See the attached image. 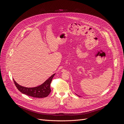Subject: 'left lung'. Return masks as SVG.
<instances>
[{
  "instance_id": "8db88e82",
  "label": "left lung",
  "mask_w": 124,
  "mask_h": 124,
  "mask_svg": "<svg viewBox=\"0 0 124 124\" xmlns=\"http://www.w3.org/2000/svg\"><path fill=\"white\" fill-rule=\"evenodd\" d=\"M78 96H79V97H80V96H78Z\"/></svg>"
}]
</instances>
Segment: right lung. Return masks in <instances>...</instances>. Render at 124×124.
I'll return each mask as SVG.
<instances>
[{"mask_svg": "<svg viewBox=\"0 0 124 124\" xmlns=\"http://www.w3.org/2000/svg\"><path fill=\"white\" fill-rule=\"evenodd\" d=\"M55 74H53L45 81L43 84L35 87H26L18 84L13 79L14 83L16 87L22 93L35 98H44L48 96L51 93L50 84L52 78Z\"/></svg>", "mask_w": 124, "mask_h": 124, "instance_id": "1", "label": "right lung"}]
</instances>
